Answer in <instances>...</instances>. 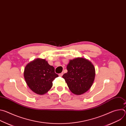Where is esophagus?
I'll list each match as a JSON object with an SVG mask.
<instances>
[{"instance_id": "34e87169", "label": "esophagus", "mask_w": 126, "mask_h": 126, "mask_svg": "<svg viewBox=\"0 0 126 126\" xmlns=\"http://www.w3.org/2000/svg\"><path fill=\"white\" fill-rule=\"evenodd\" d=\"M63 73L62 72V73H60V74H59V76H60V77H62V76H63Z\"/></svg>"}]
</instances>
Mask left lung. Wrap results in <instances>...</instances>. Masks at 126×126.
<instances>
[{"label":"left lung","instance_id":"left-lung-1","mask_svg":"<svg viewBox=\"0 0 126 126\" xmlns=\"http://www.w3.org/2000/svg\"><path fill=\"white\" fill-rule=\"evenodd\" d=\"M67 69V73L62 77L73 93L81 95L91 88L95 79V70L90 61L83 58L71 60Z\"/></svg>","mask_w":126,"mask_h":126}]
</instances>
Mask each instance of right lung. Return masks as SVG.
<instances>
[{
    "label": "right lung",
    "instance_id": "right-lung-1",
    "mask_svg": "<svg viewBox=\"0 0 126 126\" xmlns=\"http://www.w3.org/2000/svg\"><path fill=\"white\" fill-rule=\"evenodd\" d=\"M25 81L32 91L39 95L46 93L52 87V82L58 75L55 69L44 59H37L25 67L24 72Z\"/></svg>",
    "mask_w": 126,
    "mask_h": 126
}]
</instances>
